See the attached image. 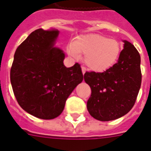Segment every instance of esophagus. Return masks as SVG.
Returning a JSON list of instances; mask_svg holds the SVG:
<instances>
[{
  "label": "esophagus",
  "mask_w": 151,
  "mask_h": 151,
  "mask_svg": "<svg viewBox=\"0 0 151 151\" xmlns=\"http://www.w3.org/2000/svg\"><path fill=\"white\" fill-rule=\"evenodd\" d=\"M81 71H82V73L85 74V73L86 72V67L81 66Z\"/></svg>",
  "instance_id": "esophagus-1"
}]
</instances>
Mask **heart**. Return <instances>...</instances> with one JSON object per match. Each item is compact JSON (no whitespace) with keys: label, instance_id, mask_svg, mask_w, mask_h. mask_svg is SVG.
Here are the masks:
<instances>
[{"label":"heart","instance_id":"heart-1","mask_svg":"<svg viewBox=\"0 0 151 151\" xmlns=\"http://www.w3.org/2000/svg\"><path fill=\"white\" fill-rule=\"evenodd\" d=\"M70 55L78 58L83 54L86 66L94 72H104L118 61L121 45L115 39L97 33L78 37L68 47Z\"/></svg>","mask_w":151,"mask_h":151}]
</instances>
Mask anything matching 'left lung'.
<instances>
[{
  "label": "left lung",
  "mask_w": 151,
  "mask_h": 151,
  "mask_svg": "<svg viewBox=\"0 0 151 151\" xmlns=\"http://www.w3.org/2000/svg\"><path fill=\"white\" fill-rule=\"evenodd\" d=\"M118 62L103 73L86 72L85 81L91 89L87 110L97 120H115L132 109L142 82L141 58L136 48L124 40Z\"/></svg>",
  "instance_id": "obj_1"
}]
</instances>
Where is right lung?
<instances>
[{
    "instance_id": "1",
    "label": "right lung",
    "mask_w": 151,
    "mask_h": 151,
    "mask_svg": "<svg viewBox=\"0 0 151 151\" xmlns=\"http://www.w3.org/2000/svg\"><path fill=\"white\" fill-rule=\"evenodd\" d=\"M58 30L37 29L17 49L10 81L22 109L41 119H53L83 80L78 63L67 68L63 50L55 46Z\"/></svg>"
}]
</instances>
